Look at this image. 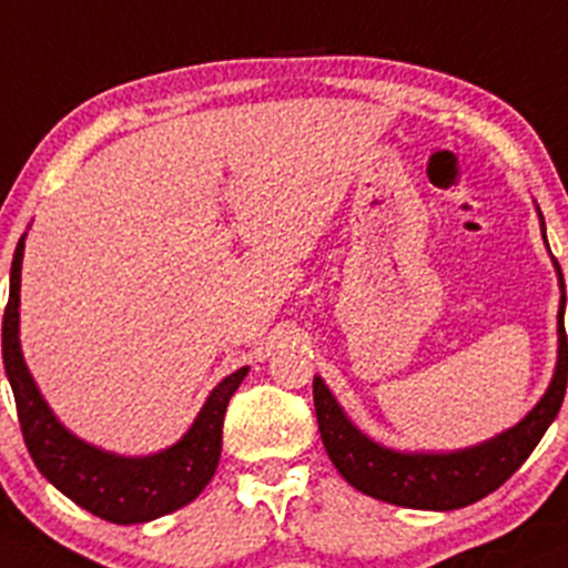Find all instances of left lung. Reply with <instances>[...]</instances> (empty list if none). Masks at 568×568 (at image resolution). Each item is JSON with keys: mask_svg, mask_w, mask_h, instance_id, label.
<instances>
[{"mask_svg": "<svg viewBox=\"0 0 568 568\" xmlns=\"http://www.w3.org/2000/svg\"><path fill=\"white\" fill-rule=\"evenodd\" d=\"M545 225V223H541ZM547 242V239H545ZM560 285L564 274L558 268ZM566 294L560 296L558 310V367L552 384L541 403L530 410L517 427L506 429L498 438L474 449L449 452V455H403V452L384 449L373 444L367 435L345 419L343 408L321 378L313 381L315 416H318L321 438L334 468L339 470L351 487L364 495L386 500V504L405 506V509H433L449 511L476 504L485 495L495 493L517 468L528 459L530 452L552 425L564 403L568 384V343L564 329Z\"/></svg>", "mask_w": 568, "mask_h": 568, "instance_id": "left-lung-1", "label": "left lung"}]
</instances>
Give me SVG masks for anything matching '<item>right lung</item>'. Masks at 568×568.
<instances>
[{
  "instance_id": "obj_1",
  "label": "right lung",
  "mask_w": 568,
  "mask_h": 568,
  "mask_svg": "<svg viewBox=\"0 0 568 568\" xmlns=\"http://www.w3.org/2000/svg\"><path fill=\"white\" fill-rule=\"evenodd\" d=\"M21 258L23 236L18 239L13 268H10V296L2 318V359L13 386L23 444L40 474L81 509L116 525L149 523L199 498L217 470L225 408L231 394L247 375V367L236 369L223 384H217L195 425L171 449L152 457H116L94 449L59 425L23 364L21 343H18Z\"/></svg>"
}]
</instances>
